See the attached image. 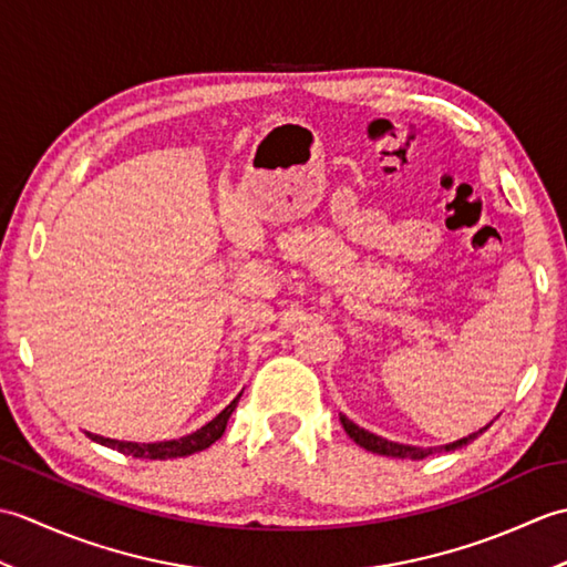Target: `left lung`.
<instances>
[{
    "label": "left lung",
    "instance_id": "8db88e82",
    "mask_svg": "<svg viewBox=\"0 0 567 567\" xmlns=\"http://www.w3.org/2000/svg\"><path fill=\"white\" fill-rule=\"evenodd\" d=\"M341 424H343L348 436H351L358 445H363L365 451L378 453V455H390V457H409V461H424V457H429V455L463 449V445H467L470 441H475L480 433H485L487 426H489L487 424L485 429H480L477 433H473V436H467V439H461V441L449 443V445H441V449H416V445H402V443H394V441H388V439H380V436H375V433L355 426L353 421L346 419L343 414H341Z\"/></svg>",
    "mask_w": 567,
    "mask_h": 567
}]
</instances>
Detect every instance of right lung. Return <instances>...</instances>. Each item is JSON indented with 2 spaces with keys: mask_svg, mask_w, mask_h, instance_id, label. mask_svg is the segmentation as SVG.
<instances>
[{
  "mask_svg": "<svg viewBox=\"0 0 567 567\" xmlns=\"http://www.w3.org/2000/svg\"><path fill=\"white\" fill-rule=\"evenodd\" d=\"M240 400V394L236 400L228 404L221 414H216L207 426L197 429L195 433H189V436L183 439H175V441H161V443H131V441H114V439H104L97 436V433H87L92 441H97L106 449H114L124 455H134V457H146V461H167V457H185L192 453H199L204 449H209L214 441H219L226 431L228 424V416L234 414V409Z\"/></svg>",
  "mask_w": 567,
  "mask_h": 567,
  "instance_id": "1",
  "label": "right lung"
}]
</instances>
